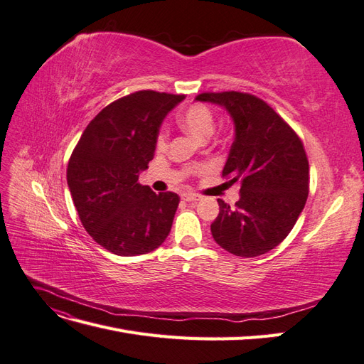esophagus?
<instances>
[{"label": "esophagus", "instance_id": "34e87169", "mask_svg": "<svg viewBox=\"0 0 364 364\" xmlns=\"http://www.w3.org/2000/svg\"><path fill=\"white\" fill-rule=\"evenodd\" d=\"M182 200H185V202H197V200H200V196L199 194H194V193H185V194H182Z\"/></svg>", "mask_w": 364, "mask_h": 364}]
</instances>
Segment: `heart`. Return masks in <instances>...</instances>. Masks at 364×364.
<instances>
[{
  "mask_svg": "<svg viewBox=\"0 0 364 364\" xmlns=\"http://www.w3.org/2000/svg\"><path fill=\"white\" fill-rule=\"evenodd\" d=\"M181 127L188 132L194 138L205 141L214 134L215 130V117L211 109L202 103H194L188 106L178 118ZM168 146V132L162 127L156 138V147L159 150H165Z\"/></svg>",
  "mask_w": 364,
  "mask_h": 364,
  "instance_id": "b5f03b06",
  "label": "heart"
}]
</instances>
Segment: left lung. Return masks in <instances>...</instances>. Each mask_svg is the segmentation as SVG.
I'll return each instance as SVG.
<instances>
[{"mask_svg": "<svg viewBox=\"0 0 364 364\" xmlns=\"http://www.w3.org/2000/svg\"><path fill=\"white\" fill-rule=\"evenodd\" d=\"M196 100L225 107L235 136L222 176L240 183L235 206L218 199L211 225L218 246L253 258L290 234L308 197V159L301 138L261 98L237 91L203 92Z\"/></svg>", "mask_w": 364, "mask_h": 364, "instance_id": "8db88e82", "label": "left lung"}]
</instances>
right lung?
Returning a JSON list of instances; mask_svg holds the SVG:
<instances>
[{
  "label": "right lung",
  "instance_id": "add662e5",
  "mask_svg": "<svg viewBox=\"0 0 364 364\" xmlns=\"http://www.w3.org/2000/svg\"><path fill=\"white\" fill-rule=\"evenodd\" d=\"M183 95L138 91L107 105L82 134L67 168L86 232L106 250L135 257L158 249L173 225L179 196L138 182L156 149L162 119Z\"/></svg>",
  "mask_w": 364,
  "mask_h": 364
}]
</instances>
